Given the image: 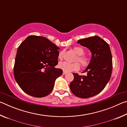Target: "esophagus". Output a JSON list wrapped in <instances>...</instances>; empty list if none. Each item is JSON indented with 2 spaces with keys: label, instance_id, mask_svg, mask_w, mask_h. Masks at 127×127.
<instances>
[{
  "label": "esophagus",
  "instance_id": "34e87169",
  "mask_svg": "<svg viewBox=\"0 0 127 127\" xmlns=\"http://www.w3.org/2000/svg\"><path fill=\"white\" fill-rule=\"evenodd\" d=\"M66 74V72H65V71H63V75H65V74Z\"/></svg>",
  "mask_w": 127,
  "mask_h": 127
}]
</instances>
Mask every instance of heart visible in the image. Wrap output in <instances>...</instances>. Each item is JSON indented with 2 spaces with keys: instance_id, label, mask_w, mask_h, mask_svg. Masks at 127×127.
Returning <instances> with one entry per match:
<instances>
[{
  "instance_id": "obj_1",
  "label": "heart",
  "mask_w": 127,
  "mask_h": 127,
  "mask_svg": "<svg viewBox=\"0 0 127 127\" xmlns=\"http://www.w3.org/2000/svg\"><path fill=\"white\" fill-rule=\"evenodd\" d=\"M73 49L75 53L78 55L77 61L80 63L81 65L83 68L87 67L89 65L91 60L89 57L84 55L85 53V49L80 46H75L74 47ZM64 52V51H62L59 53L58 58L59 59L62 60L63 59ZM58 66L64 71L66 72H70L78 70L80 68V65L77 62L74 63H70L66 62H60L59 63Z\"/></svg>"
}]
</instances>
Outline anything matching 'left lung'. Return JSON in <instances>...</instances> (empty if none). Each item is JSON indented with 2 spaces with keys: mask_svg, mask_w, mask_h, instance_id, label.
Returning a JSON list of instances; mask_svg holds the SVG:
<instances>
[{
  "mask_svg": "<svg viewBox=\"0 0 127 127\" xmlns=\"http://www.w3.org/2000/svg\"><path fill=\"white\" fill-rule=\"evenodd\" d=\"M77 42L91 51L89 65L83 72L86 76L73 73L74 79L69 85L73 94L86 98L100 93L111 77L113 68L112 56L109 44L97 36L79 40Z\"/></svg>",
  "mask_w": 127,
  "mask_h": 127,
  "instance_id": "obj_1",
  "label": "left lung"
}]
</instances>
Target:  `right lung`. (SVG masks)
<instances>
[{
  "instance_id": "add662e5",
  "label": "right lung",
  "mask_w": 127,
  "mask_h": 127,
  "mask_svg": "<svg viewBox=\"0 0 127 127\" xmlns=\"http://www.w3.org/2000/svg\"><path fill=\"white\" fill-rule=\"evenodd\" d=\"M59 48L42 36H28L18 48L14 66L17 83L25 93L45 97L52 91L55 79L63 73L55 68Z\"/></svg>"
}]
</instances>
